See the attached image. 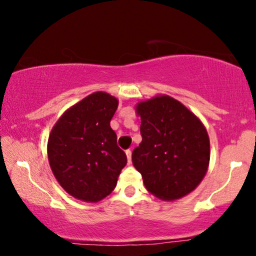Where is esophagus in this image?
Segmentation results:
<instances>
[{
    "label": "esophagus",
    "instance_id": "esophagus-1",
    "mask_svg": "<svg viewBox=\"0 0 256 256\" xmlns=\"http://www.w3.org/2000/svg\"><path fill=\"white\" fill-rule=\"evenodd\" d=\"M126 154H127L128 163H132V150L130 149H127V150H126Z\"/></svg>",
    "mask_w": 256,
    "mask_h": 256
}]
</instances>
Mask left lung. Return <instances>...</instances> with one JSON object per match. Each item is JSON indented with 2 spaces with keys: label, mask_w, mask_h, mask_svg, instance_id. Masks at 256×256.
<instances>
[{
  "label": "left lung",
  "mask_w": 256,
  "mask_h": 256,
  "mask_svg": "<svg viewBox=\"0 0 256 256\" xmlns=\"http://www.w3.org/2000/svg\"><path fill=\"white\" fill-rule=\"evenodd\" d=\"M142 142L132 150V164L146 190L174 200L197 188L208 171L210 140L200 120L168 96L140 102Z\"/></svg>",
  "instance_id": "obj_1"
}]
</instances>
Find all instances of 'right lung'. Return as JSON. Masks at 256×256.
Returning <instances> with one entry per match:
<instances>
[{
  "label": "right lung",
  "instance_id": "add662e5",
  "mask_svg": "<svg viewBox=\"0 0 256 256\" xmlns=\"http://www.w3.org/2000/svg\"><path fill=\"white\" fill-rule=\"evenodd\" d=\"M118 104L110 94L93 93L66 110L51 130L48 156L52 172L80 200L99 202L110 194L127 164L110 128Z\"/></svg>",
  "mask_w": 256,
  "mask_h": 256
}]
</instances>
